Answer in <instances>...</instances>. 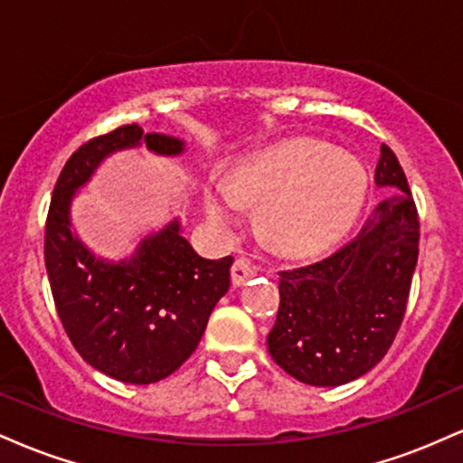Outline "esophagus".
Returning a JSON list of instances; mask_svg holds the SVG:
<instances>
[{"mask_svg":"<svg viewBox=\"0 0 463 463\" xmlns=\"http://www.w3.org/2000/svg\"><path fill=\"white\" fill-rule=\"evenodd\" d=\"M254 274H257V265L250 263L248 259H237V261L232 263L231 276H232V285L235 287H241L248 279H252Z\"/></svg>","mask_w":463,"mask_h":463,"instance_id":"esophagus-1","label":"esophagus"}]
</instances>
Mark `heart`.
Instances as JSON below:
<instances>
[{"mask_svg":"<svg viewBox=\"0 0 463 463\" xmlns=\"http://www.w3.org/2000/svg\"><path fill=\"white\" fill-rule=\"evenodd\" d=\"M368 176L353 154L291 141L237 165L206 191L209 220L224 235L259 206V228L276 250L307 254L342 235L364 204Z\"/></svg>","mask_w":463,"mask_h":463,"instance_id":"heart-1","label":"heart"}]
</instances>
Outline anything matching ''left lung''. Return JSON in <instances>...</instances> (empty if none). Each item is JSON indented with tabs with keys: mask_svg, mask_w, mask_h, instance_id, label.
Returning <instances> with one entry per match:
<instances>
[{
	"mask_svg": "<svg viewBox=\"0 0 463 463\" xmlns=\"http://www.w3.org/2000/svg\"><path fill=\"white\" fill-rule=\"evenodd\" d=\"M376 187L387 191L361 232L331 257L280 272L268 350L300 383L337 387L385 357L407 309L420 224L405 172L381 146Z\"/></svg>",
	"mask_w": 463,
	"mask_h": 463,
	"instance_id": "8db88e82",
	"label": "left lung"
}]
</instances>
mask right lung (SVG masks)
I'll return each mask as SVG.
<instances>
[{
    "instance_id": "right-lung-1",
    "label": "right lung",
    "mask_w": 463,
    "mask_h": 463,
    "mask_svg": "<svg viewBox=\"0 0 463 463\" xmlns=\"http://www.w3.org/2000/svg\"><path fill=\"white\" fill-rule=\"evenodd\" d=\"M147 147L158 156L187 150L183 139L121 126L84 143L62 167L45 226V268L62 326L80 357L110 379L150 385L198 348L211 311L231 287L232 257L202 259L172 220L143 237L130 257H98L71 224L78 191L110 154Z\"/></svg>"
}]
</instances>
